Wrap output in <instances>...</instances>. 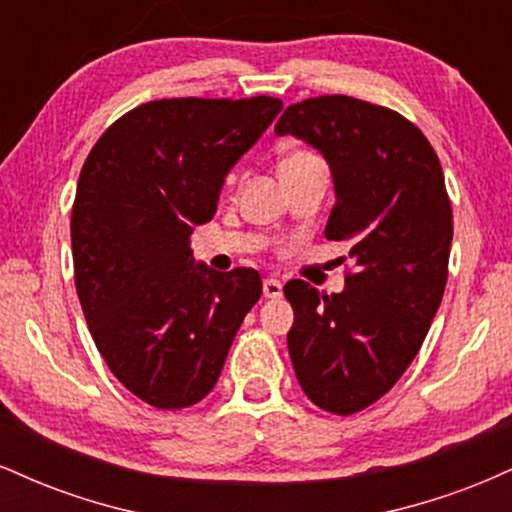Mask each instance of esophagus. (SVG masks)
Segmentation results:
<instances>
[{
  "instance_id": "esophagus-1",
  "label": "esophagus",
  "mask_w": 512,
  "mask_h": 512,
  "mask_svg": "<svg viewBox=\"0 0 512 512\" xmlns=\"http://www.w3.org/2000/svg\"><path fill=\"white\" fill-rule=\"evenodd\" d=\"M262 291H264V298H281V293H284V284H281L279 279H274V276H267V279L262 281Z\"/></svg>"
}]
</instances>
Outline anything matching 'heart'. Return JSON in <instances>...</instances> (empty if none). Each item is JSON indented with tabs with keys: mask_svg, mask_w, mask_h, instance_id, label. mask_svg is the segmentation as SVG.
<instances>
[{
	"mask_svg": "<svg viewBox=\"0 0 512 512\" xmlns=\"http://www.w3.org/2000/svg\"><path fill=\"white\" fill-rule=\"evenodd\" d=\"M303 156H310V154H303V151H298V154H291V156H286L284 161H293V158H303Z\"/></svg>",
	"mask_w": 512,
	"mask_h": 512,
	"instance_id": "obj_1",
	"label": "heart"
}]
</instances>
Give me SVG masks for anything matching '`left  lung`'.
Here are the masks:
<instances>
[{
  "mask_svg": "<svg viewBox=\"0 0 512 512\" xmlns=\"http://www.w3.org/2000/svg\"><path fill=\"white\" fill-rule=\"evenodd\" d=\"M274 132L303 139L332 170L325 236L349 243L354 272L332 296L289 281L296 320L286 339L310 402L349 416L402 378L443 298L452 243L443 168L407 117L351 96L289 105Z\"/></svg>",
  "mask_w": 512,
  "mask_h": 512,
  "instance_id": "8db88e82",
  "label": "left lung"
}]
</instances>
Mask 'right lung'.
<instances>
[{
  "instance_id": "obj_1",
  "label": "right lung",
  "mask_w": 512,
  "mask_h": 512,
  "mask_svg": "<svg viewBox=\"0 0 512 512\" xmlns=\"http://www.w3.org/2000/svg\"><path fill=\"white\" fill-rule=\"evenodd\" d=\"M284 108L279 98H166L129 110L81 168L74 284L113 375L156 409L197 404L260 301L255 269L195 264L190 236L223 180Z\"/></svg>"
}]
</instances>
